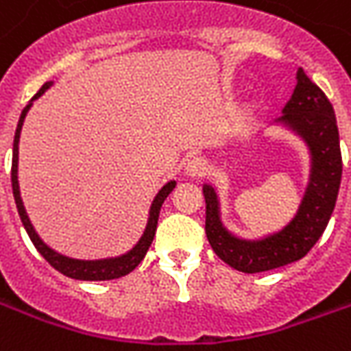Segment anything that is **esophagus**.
I'll use <instances>...</instances> for the list:
<instances>
[{
    "label": "esophagus",
    "mask_w": 351,
    "mask_h": 351,
    "mask_svg": "<svg viewBox=\"0 0 351 351\" xmlns=\"http://www.w3.org/2000/svg\"><path fill=\"white\" fill-rule=\"evenodd\" d=\"M184 173L191 178H197V176H203L208 173V163H206L203 158H191V160L186 161L184 165Z\"/></svg>",
    "instance_id": "obj_1"
}]
</instances>
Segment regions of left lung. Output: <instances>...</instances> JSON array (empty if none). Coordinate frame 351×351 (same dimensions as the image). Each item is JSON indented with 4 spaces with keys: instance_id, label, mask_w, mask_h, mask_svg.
<instances>
[{
    "instance_id": "left-lung-1",
    "label": "left lung",
    "mask_w": 351,
    "mask_h": 351,
    "mask_svg": "<svg viewBox=\"0 0 351 351\" xmlns=\"http://www.w3.org/2000/svg\"><path fill=\"white\" fill-rule=\"evenodd\" d=\"M276 123L299 135L310 152L308 184L297 214L287 226L254 241L233 235L221 223L216 190L210 184L203 186L206 239L221 261L246 274L272 271L304 258L324 235L339 195L342 156L335 110L327 95L301 67L297 71V86L291 99L282 108Z\"/></svg>"
}]
</instances>
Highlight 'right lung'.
I'll return each mask as SVG.
<instances>
[{
  "label": "right lung",
  "instance_id": "obj_1",
  "mask_svg": "<svg viewBox=\"0 0 351 351\" xmlns=\"http://www.w3.org/2000/svg\"><path fill=\"white\" fill-rule=\"evenodd\" d=\"M52 86V80L50 82H45L39 92L35 93L34 99L29 101L26 105V108L22 110L20 114L19 125H16V133H14V143H12V169H11V182H12V195H14V203H16V208H19L20 220H22V226L27 231V235L32 239V243L37 248V252L41 254L43 258L47 259L56 271H60L65 276L75 280H114L120 278V276H125L130 274L135 267H137L143 259H145L146 252L150 248V244L154 241V235H156V228H158V218H160V210L163 201L167 199V195L171 191L175 190L176 182L175 180H169L160 191L158 195L154 197L152 206H150V214H148V221H146V228L143 237L138 239V243L131 248L130 252H125L118 258H105V259H73L67 258V256H62L58 254L56 250H52L50 246L43 243L41 237L37 235V231L32 226V221L27 218L26 208H24V203H22V197H20V186H19V141H20V131H22V123H24V118H26L27 110L32 107L37 97H41L43 93L47 92L49 88Z\"/></svg>",
  "mask_w": 351,
  "mask_h": 351
}]
</instances>
